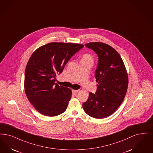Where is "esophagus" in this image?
Instances as JSON below:
<instances>
[{"label": "esophagus", "instance_id": "esophagus-1", "mask_svg": "<svg viewBox=\"0 0 153 153\" xmlns=\"http://www.w3.org/2000/svg\"><path fill=\"white\" fill-rule=\"evenodd\" d=\"M79 92V90H72V93H73V94H76L77 92Z\"/></svg>", "mask_w": 153, "mask_h": 153}]
</instances>
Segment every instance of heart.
I'll use <instances>...</instances> for the list:
<instances>
[{
  "label": "heart",
  "mask_w": 153,
  "mask_h": 153,
  "mask_svg": "<svg viewBox=\"0 0 153 153\" xmlns=\"http://www.w3.org/2000/svg\"><path fill=\"white\" fill-rule=\"evenodd\" d=\"M81 61H93V57L92 55L90 53H86L82 56V57L81 59Z\"/></svg>",
  "instance_id": "heart-1"
}]
</instances>
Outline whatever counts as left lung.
<instances>
[{
    "instance_id": "left-lung-1",
    "label": "left lung",
    "mask_w": 153,
    "mask_h": 153,
    "mask_svg": "<svg viewBox=\"0 0 153 153\" xmlns=\"http://www.w3.org/2000/svg\"><path fill=\"white\" fill-rule=\"evenodd\" d=\"M98 57L95 72L98 84L95 94L90 93L82 104L86 113L95 118L109 116L118 108L127 92L128 74L122 58L116 50L102 42L85 44Z\"/></svg>"
}]
</instances>
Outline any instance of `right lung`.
<instances>
[{"instance_id":"right-lung-1","label":"right lung","mask_w":153,"mask_h":153,"mask_svg":"<svg viewBox=\"0 0 153 153\" xmlns=\"http://www.w3.org/2000/svg\"><path fill=\"white\" fill-rule=\"evenodd\" d=\"M83 47L80 44L52 42L41 46L31 55L25 68V93L40 113L56 116L67 109L72 91L56 84V76Z\"/></svg>"}]
</instances>
